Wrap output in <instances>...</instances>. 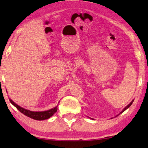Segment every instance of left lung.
<instances>
[{
	"label": "left lung",
	"mask_w": 148,
	"mask_h": 148,
	"mask_svg": "<svg viewBox=\"0 0 148 148\" xmlns=\"http://www.w3.org/2000/svg\"><path fill=\"white\" fill-rule=\"evenodd\" d=\"M133 101H132V102H131V103H130V104H129L128 105V106H126V107H125V108H124L123 110V111H122L121 112H120V114H119V115H120V114H121V113H123V112L125 111V110H127V108H129L130 106H131V104H132V102H133ZM119 115H118V116H119Z\"/></svg>",
	"instance_id": "1"
}]
</instances>
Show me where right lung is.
<instances>
[{"instance_id": "right-lung-1", "label": "right lung", "mask_w": 148, "mask_h": 148, "mask_svg": "<svg viewBox=\"0 0 148 148\" xmlns=\"http://www.w3.org/2000/svg\"><path fill=\"white\" fill-rule=\"evenodd\" d=\"M10 101L11 103L13 104L20 112H21L22 114L25 115V116H27V117H31L32 119H34L36 120H40V121H41V120L47 119L49 118L50 117H51L57 112V106H57L56 107L50 109L49 110H47V111H44V112H32L18 106V105L16 104L14 102L12 101L11 99H10Z\"/></svg>"}]
</instances>
